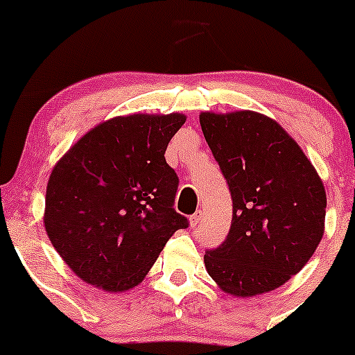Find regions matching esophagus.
<instances>
[{
    "instance_id": "1",
    "label": "esophagus",
    "mask_w": 355,
    "mask_h": 355,
    "mask_svg": "<svg viewBox=\"0 0 355 355\" xmlns=\"http://www.w3.org/2000/svg\"><path fill=\"white\" fill-rule=\"evenodd\" d=\"M202 211H196L194 214H192L191 216V227H198V225L200 223V221H202Z\"/></svg>"
}]
</instances>
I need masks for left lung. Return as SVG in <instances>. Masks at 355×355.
Instances as JSON below:
<instances>
[{
	"instance_id": "8db88e82",
	"label": "left lung",
	"mask_w": 355,
	"mask_h": 355,
	"mask_svg": "<svg viewBox=\"0 0 355 355\" xmlns=\"http://www.w3.org/2000/svg\"><path fill=\"white\" fill-rule=\"evenodd\" d=\"M199 121L234 200L227 239L204 254L207 273L234 297L271 292L306 266L323 239V180L266 114L202 111Z\"/></svg>"
}]
</instances>
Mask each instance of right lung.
I'll return each instance as SVG.
<instances>
[{"label": "right lung", "instance_id": "right-lung-1", "mask_svg": "<svg viewBox=\"0 0 355 355\" xmlns=\"http://www.w3.org/2000/svg\"><path fill=\"white\" fill-rule=\"evenodd\" d=\"M185 114L114 116L60 157L46 189L44 228L78 278L106 292L137 287L187 218L164 151Z\"/></svg>", "mask_w": 355, "mask_h": 355}]
</instances>
